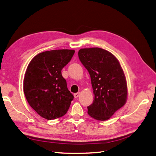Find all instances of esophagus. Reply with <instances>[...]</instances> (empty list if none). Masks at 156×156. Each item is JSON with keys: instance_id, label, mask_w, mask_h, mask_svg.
Returning a JSON list of instances; mask_svg holds the SVG:
<instances>
[{"instance_id": "34e87169", "label": "esophagus", "mask_w": 156, "mask_h": 156, "mask_svg": "<svg viewBox=\"0 0 156 156\" xmlns=\"http://www.w3.org/2000/svg\"><path fill=\"white\" fill-rule=\"evenodd\" d=\"M80 92H78V93H76V94H74V98H77L79 95H80Z\"/></svg>"}]
</instances>
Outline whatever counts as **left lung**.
Returning <instances> with one entry per match:
<instances>
[{
  "label": "left lung",
  "mask_w": 156,
  "mask_h": 156,
  "mask_svg": "<svg viewBox=\"0 0 156 156\" xmlns=\"http://www.w3.org/2000/svg\"><path fill=\"white\" fill-rule=\"evenodd\" d=\"M78 57L89 72L94 90L87 113L98 121L108 120L127 99L126 77L120 62L110 52L98 47L80 49Z\"/></svg>",
  "instance_id": "left-lung-1"
}]
</instances>
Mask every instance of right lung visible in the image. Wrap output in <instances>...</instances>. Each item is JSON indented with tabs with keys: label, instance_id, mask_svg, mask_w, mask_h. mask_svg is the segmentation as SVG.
<instances>
[{
	"label": "right lung",
	"instance_id": "1",
	"mask_svg": "<svg viewBox=\"0 0 156 156\" xmlns=\"http://www.w3.org/2000/svg\"><path fill=\"white\" fill-rule=\"evenodd\" d=\"M74 50H51L39 53L29 63L23 78V93L30 105L44 119L53 120L65 115L73 95L67 88L61 70Z\"/></svg>",
	"mask_w": 156,
	"mask_h": 156
}]
</instances>
